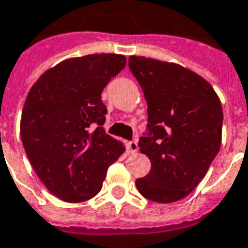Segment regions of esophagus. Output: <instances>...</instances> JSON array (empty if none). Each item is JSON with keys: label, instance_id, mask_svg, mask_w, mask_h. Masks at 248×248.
Returning a JSON list of instances; mask_svg holds the SVG:
<instances>
[{"label": "esophagus", "instance_id": "34e87169", "mask_svg": "<svg viewBox=\"0 0 248 248\" xmlns=\"http://www.w3.org/2000/svg\"><path fill=\"white\" fill-rule=\"evenodd\" d=\"M140 150V147H138V143L135 142V140H133V142H129V151L130 153H137V151Z\"/></svg>", "mask_w": 248, "mask_h": 248}]
</instances>
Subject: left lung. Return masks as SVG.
I'll return each mask as SVG.
<instances>
[{"label": "left lung", "mask_w": 248, "mask_h": 248, "mask_svg": "<svg viewBox=\"0 0 248 248\" xmlns=\"http://www.w3.org/2000/svg\"><path fill=\"white\" fill-rule=\"evenodd\" d=\"M129 67L145 94L151 133L140 142L151 169L135 185L153 202H177L199 185L218 154L220 99L204 78L178 63L131 56Z\"/></svg>", "instance_id": "1"}]
</instances>
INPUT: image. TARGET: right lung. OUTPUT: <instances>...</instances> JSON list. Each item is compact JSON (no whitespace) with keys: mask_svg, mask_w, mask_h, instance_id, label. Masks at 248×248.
<instances>
[{"mask_svg":"<svg viewBox=\"0 0 248 248\" xmlns=\"http://www.w3.org/2000/svg\"><path fill=\"white\" fill-rule=\"evenodd\" d=\"M126 66L122 54L69 58L34 82L21 115V140L37 177L63 202L92 199L124 145L105 133L101 93Z\"/></svg>","mask_w":248,"mask_h":248,"instance_id":"obj_1","label":"right lung"}]
</instances>
